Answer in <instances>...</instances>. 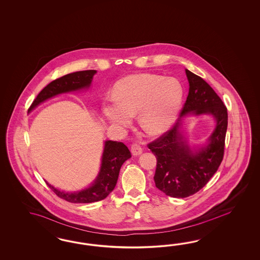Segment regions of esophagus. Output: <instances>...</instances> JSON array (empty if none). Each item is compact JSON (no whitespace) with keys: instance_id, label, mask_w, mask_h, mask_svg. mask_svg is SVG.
Wrapping results in <instances>:
<instances>
[{"instance_id":"esophagus-1","label":"esophagus","mask_w":260,"mask_h":260,"mask_svg":"<svg viewBox=\"0 0 260 260\" xmlns=\"http://www.w3.org/2000/svg\"><path fill=\"white\" fill-rule=\"evenodd\" d=\"M131 150H132V153H133L134 155H139V154H141L142 151H143L141 146L138 145V144H136V143H134V144L132 145Z\"/></svg>"}]
</instances>
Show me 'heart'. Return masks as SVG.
<instances>
[{
    "mask_svg": "<svg viewBox=\"0 0 260 260\" xmlns=\"http://www.w3.org/2000/svg\"><path fill=\"white\" fill-rule=\"evenodd\" d=\"M114 101L104 106V114L116 126L139 112V123L148 134H157L172 125L183 100V87L175 79L155 74H134L114 87Z\"/></svg>",
    "mask_w": 260,
    "mask_h": 260,
    "instance_id": "1",
    "label": "heart"
}]
</instances>
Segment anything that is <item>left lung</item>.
Instances as JSON below:
<instances>
[{
	"mask_svg": "<svg viewBox=\"0 0 260 260\" xmlns=\"http://www.w3.org/2000/svg\"><path fill=\"white\" fill-rule=\"evenodd\" d=\"M186 74L189 94L180 118L189 112L210 113L217 120V126L209 144L196 153L189 149L180 133V118L165 134L148 144L157 161L153 177L156 188L166 196L177 198L197 193L216 173L224 156L228 126L227 108L213 87L191 71L186 70Z\"/></svg>",
	"mask_w": 260,
	"mask_h": 260,
	"instance_id": "obj_1",
	"label": "left lung"
}]
</instances>
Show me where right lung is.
Listing matches in <instances>:
<instances>
[{"label": "right lung", "instance_id": "add662e5", "mask_svg": "<svg viewBox=\"0 0 260 260\" xmlns=\"http://www.w3.org/2000/svg\"><path fill=\"white\" fill-rule=\"evenodd\" d=\"M96 71H77L55 79L44 87L32 102L28 111L48 98L63 92L78 90L90 86ZM131 151L122 142L106 141L100 173L91 187L78 192H64L47 183L56 196L71 203H92L105 199L116 186L119 172L123 163L131 158Z\"/></svg>", "mask_w": 260, "mask_h": 260}]
</instances>
